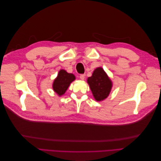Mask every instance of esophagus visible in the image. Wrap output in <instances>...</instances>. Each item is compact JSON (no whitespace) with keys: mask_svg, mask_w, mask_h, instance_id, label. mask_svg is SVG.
Masks as SVG:
<instances>
[{"mask_svg":"<svg viewBox=\"0 0 161 161\" xmlns=\"http://www.w3.org/2000/svg\"><path fill=\"white\" fill-rule=\"evenodd\" d=\"M79 77H80V79L81 80H85V75H80Z\"/></svg>","mask_w":161,"mask_h":161,"instance_id":"34e87169","label":"esophagus"}]
</instances>
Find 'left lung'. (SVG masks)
I'll return each mask as SVG.
<instances>
[{"instance_id": "1", "label": "left lung", "mask_w": 161, "mask_h": 161, "mask_svg": "<svg viewBox=\"0 0 161 161\" xmlns=\"http://www.w3.org/2000/svg\"><path fill=\"white\" fill-rule=\"evenodd\" d=\"M87 82L95 99L101 101L108 97L111 89V82L102 68H97Z\"/></svg>"}]
</instances>
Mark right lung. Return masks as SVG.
<instances>
[{"label":"right lung","instance_id":"obj_1","mask_svg":"<svg viewBox=\"0 0 161 161\" xmlns=\"http://www.w3.org/2000/svg\"><path fill=\"white\" fill-rule=\"evenodd\" d=\"M75 80L74 75L68 73L64 70H60L58 77L53 81V89L58 95H62L69 88L71 82Z\"/></svg>","mask_w":161,"mask_h":161}]
</instances>
